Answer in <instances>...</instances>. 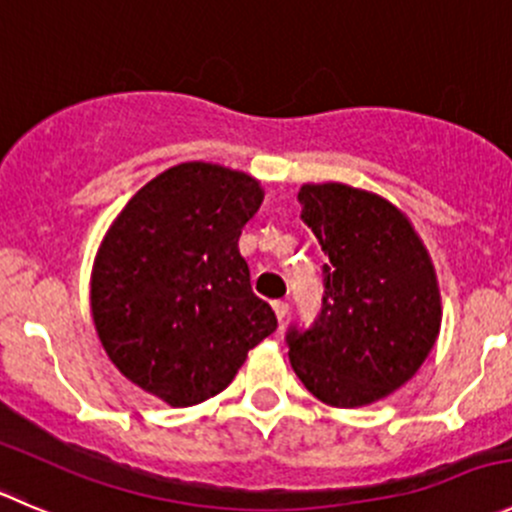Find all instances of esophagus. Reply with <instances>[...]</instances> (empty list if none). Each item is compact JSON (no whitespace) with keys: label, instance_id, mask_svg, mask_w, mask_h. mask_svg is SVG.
<instances>
[{"label":"esophagus","instance_id":"esophagus-1","mask_svg":"<svg viewBox=\"0 0 512 512\" xmlns=\"http://www.w3.org/2000/svg\"><path fill=\"white\" fill-rule=\"evenodd\" d=\"M273 311H276V318L283 323V318L288 316V303L286 301H273Z\"/></svg>","mask_w":512,"mask_h":512}]
</instances>
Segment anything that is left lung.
<instances>
[{"label":"left lung","instance_id":"1","mask_svg":"<svg viewBox=\"0 0 512 512\" xmlns=\"http://www.w3.org/2000/svg\"><path fill=\"white\" fill-rule=\"evenodd\" d=\"M298 204L328 261L321 311L308 328L288 326V358L318 401L368 406L416 376L438 338L433 263L411 221L381 196L306 184Z\"/></svg>","mask_w":512,"mask_h":512}]
</instances>
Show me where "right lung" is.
<instances>
[{"mask_svg":"<svg viewBox=\"0 0 512 512\" xmlns=\"http://www.w3.org/2000/svg\"><path fill=\"white\" fill-rule=\"evenodd\" d=\"M261 201L244 171L189 161L136 191L101 244L91 276L101 346L131 383L169 406L224 391L246 353L276 331L239 254Z\"/></svg>","mask_w":512,"mask_h":512,"instance_id":"obj_1","label":"right lung"}]
</instances>
